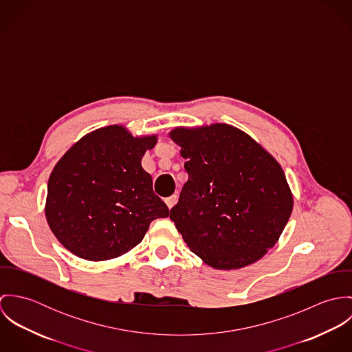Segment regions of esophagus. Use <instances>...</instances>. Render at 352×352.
<instances>
[{
	"mask_svg": "<svg viewBox=\"0 0 352 352\" xmlns=\"http://www.w3.org/2000/svg\"><path fill=\"white\" fill-rule=\"evenodd\" d=\"M165 203H166V206H168L169 208H172V207L177 203V195H176V194H173L172 197L166 198V199H165Z\"/></svg>",
	"mask_w": 352,
	"mask_h": 352,
	"instance_id": "esophagus-1",
	"label": "esophagus"
}]
</instances>
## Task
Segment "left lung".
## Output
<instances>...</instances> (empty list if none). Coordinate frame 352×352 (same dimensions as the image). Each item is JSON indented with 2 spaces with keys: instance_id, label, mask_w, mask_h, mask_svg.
I'll return each instance as SVG.
<instances>
[{
  "instance_id": "left-lung-1",
  "label": "left lung",
  "mask_w": 352,
  "mask_h": 352,
  "mask_svg": "<svg viewBox=\"0 0 352 352\" xmlns=\"http://www.w3.org/2000/svg\"><path fill=\"white\" fill-rule=\"evenodd\" d=\"M188 180L170 219L190 251L217 270L261 258L293 211L283 169L244 131L225 123L169 133Z\"/></svg>"
}]
</instances>
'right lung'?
I'll return each mask as SVG.
<instances>
[{
  "label": "right lung",
  "mask_w": 352,
  "mask_h": 352,
  "mask_svg": "<svg viewBox=\"0 0 352 352\" xmlns=\"http://www.w3.org/2000/svg\"><path fill=\"white\" fill-rule=\"evenodd\" d=\"M155 144V135L133 137L113 124L84 135L56 162L46 218L67 251L91 261L122 256L142 241L151 221L169 215L141 165Z\"/></svg>",
  "instance_id": "1"
}]
</instances>
